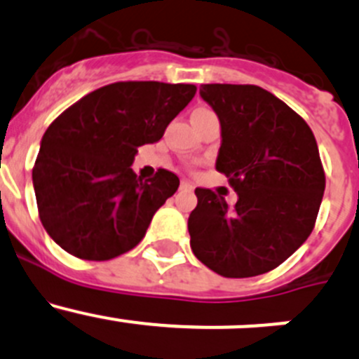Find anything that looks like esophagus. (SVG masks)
<instances>
[{"mask_svg": "<svg viewBox=\"0 0 359 359\" xmlns=\"http://www.w3.org/2000/svg\"><path fill=\"white\" fill-rule=\"evenodd\" d=\"M193 189H194L193 184L187 182V180H182V182H180V191H186V193H191V191H193Z\"/></svg>", "mask_w": 359, "mask_h": 359, "instance_id": "esophagus-1", "label": "esophagus"}]
</instances>
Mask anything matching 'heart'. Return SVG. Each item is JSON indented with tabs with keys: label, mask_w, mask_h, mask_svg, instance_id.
<instances>
[{
	"label": "heart",
	"mask_w": 359,
	"mask_h": 359,
	"mask_svg": "<svg viewBox=\"0 0 359 359\" xmlns=\"http://www.w3.org/2000/svg\"><path fill=\"white\" fill-rule=\"evenodd\" d=\"M210 109H206V107H200V109H196L194 111V114L193 116H203V114H210Z\"/></svg>",
	"instance_id": "heart-1"
}]
</instances>
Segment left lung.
<instances>
[{"label": "left lung", "mask_w": 359, "mask_h": 359, "mask_svg": "<svg viewBox=\"0 0 359 359\" xmlns=\"http://www.w3.org/2000/svg\"><path fill=\"white\" fill-rule=\"evenodd\" d=\"M222 126L217 170L238 193L234 206L196 187L194 255L226 278H250L283 264L313 233L325 193L316 139L302 116L257 85H201Z\"/></svg>", "instance_id": "8db88e82"}]
</instances>
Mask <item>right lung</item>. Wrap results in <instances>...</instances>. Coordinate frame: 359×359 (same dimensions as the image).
I'll return each mask as SVG.
<instances>
[{"label":"right lung","mask_w":359,"mask_h":359,"mask_svg":"<svg viewBox=\"0 0 359 359\" xmlns=\"http://www.w3.org/2000/svg\"><path fill=\"white\" fill-rule=\"evenodd\" d=\"M194 93L189 83L118 81L53 119L32 184L39 220L60 248L83 260H111L142 241L180 180L165 168L144 180L130 165L140 146L161 139Z\"/></svg>","instance_id":"right-lung-1"}]
</instances>
